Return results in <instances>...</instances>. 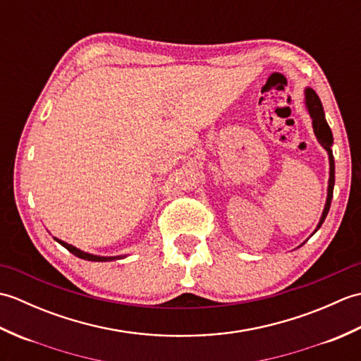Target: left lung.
Returning a JSON list of instances; mask_svg holds the SVG:
<instances>
[{"label": "left lung", "mask_w": 361, "mask_h": 361, "mask_svg": "<svg viewBox=\"0 0 361 361\" xmlns=\"http://www.w3.org/2000/svg\"><path fill=\"white\" fill-rule=\"evenodd\" d=\"M305 104H307V109H309V113L312 116L313 132H315V136L318 137V141L321 142V145H323V147L327 150L329 161H331V178H329L327 202H326V206H324L323 216H321L319 225L317 228V231H318L319 226L323 225L324 219L327 217L329 209H331V202H332V195H334V185H335V161H334V153H332L334 136H332V132H331V127H329L326 116H324L323 104H321L318 94L312 88L305 90Z\"/></svg>", "instance_id": "obj_1"}]
</instances>
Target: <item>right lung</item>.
Masks as SVG:
<instances>
[{
  "label": "right lung",
  "mask_w": 361,
  "mask_h": 361,
  "mask_svg": "<svg viewBox=\"0 0 361 361\" xmlns=\"http://www.w3.org/2000/svg\"><path fill=\"white\" fill-rule=\"evenodd\" d=\"M54 239H56V237H54ZM56 240H57L60 245H62V247H65L68 251L73 252L74 256H78V257H80V259H85V260H93V262H104V260H113V259H121V257H122V256H119V257H101V256L88 255V252H83V251L78 250L75 247H73V245L66 243V242H63V240H59V239H56Z\"/></svg>",
  "instance_id": "right-lung-1"
}]
</instances>
